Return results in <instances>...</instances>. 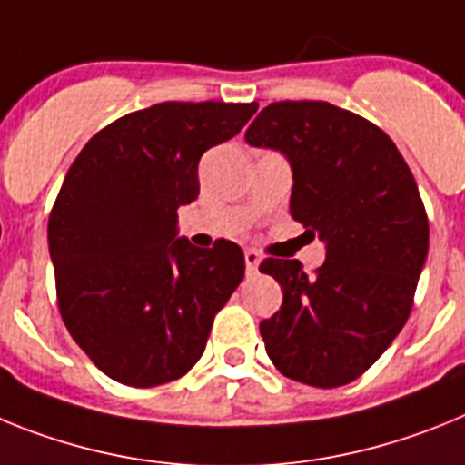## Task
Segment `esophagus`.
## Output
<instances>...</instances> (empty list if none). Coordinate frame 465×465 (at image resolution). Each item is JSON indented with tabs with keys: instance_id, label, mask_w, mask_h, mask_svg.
<instances>
[{
	"instance_id": "34e87169",
	"label": "esophagus",
	"mask_w": 465,
	"mask_h": 465,
	"mask_svg": "<svg viewBox=\"0 0 465 465\" xmlns=\"http://www.w3.org/2000/svg\"><path fill=\"white\" fill-rule=\"evenodd\" d=\"M245 269H248V273H257V269H260V262H262V255L257 252V250H245Z\"/></svg>"
}]
</instances>
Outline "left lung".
<instances>
[{
	"label": "left lung",
	"mask_w": 465,
	"mask_h": 465,
	"mask_svg": "<svg viewBox=\"0 0 465 465\" xmlns=\"http://www.w3.org/2000/svg\"><path fill=\"white\" fill-rule=\"evenodd\" d=\"M245 143L281 152L292 168L290 215L325 243L306 276L297 260L269 257L282 304L260 322L285 377L337 389L372 367L398 337L428 257V217L414 175L386 133L318 100L272 103Z\"/></svg>",
	"instance_id": "obj_1"
}]
</instances>
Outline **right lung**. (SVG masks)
Wrapping results in <instances>:
<instances>
[{
    "label": "right lung",
    "instance_id": "add662e5",
    "mask_svg": "<svg viewBox=\"0 0 465 465\" xmlns=\"http://www.w3.org/2000/svg\"><path fill=\"white\" fill-rule=\"evenodd\" d=\"M257 103H161L91 137L64 175L48 252L60 316L110 379L149 389L187 374L213 318L243 281V250L177 236V208L199 196V161Z\"/></svg>",
    "mask_w": 465,
    "mask_h": 465
}]
</instances>
